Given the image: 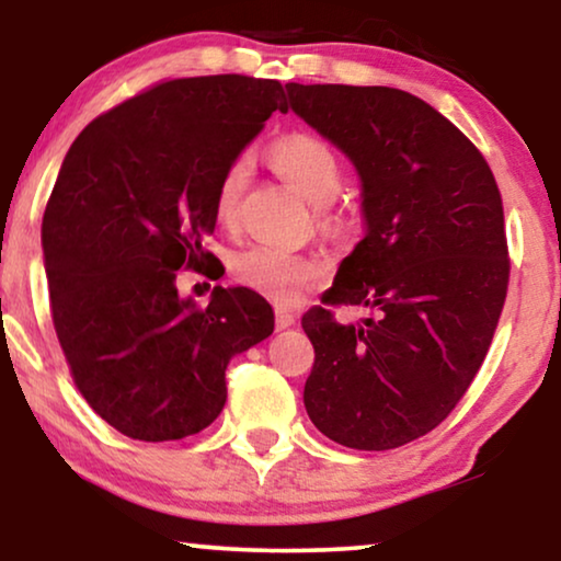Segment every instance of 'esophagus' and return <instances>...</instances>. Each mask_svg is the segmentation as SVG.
Returning a JSON list of instances; mask_svg holds the SVG:
<instances>
[{"label":"esophagus","mask_w":561,"mask_h":561,"mask_svg":"<svg viewBox=\"0 0 561 561\" xmlns=\"http://www.w3.org/2000/svg\"><path fill=\"white\" fill-rule=\"evenodd\" d=\"M294 321H296V317L290 311H286V309H275V327L278 329H288V327H294Z\"/></svg>","instance_id":"34e87169"}]
</instances>
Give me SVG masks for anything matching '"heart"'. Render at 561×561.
<instances>
[{
	"mask_svg": "<svg viewBox=\"0 0 561 561\" xmlns=\"http://www.w3.org/2000/svg\"><path fill=\"white\" fill-rule=\"evenodd\" d=\"M271 163L313 204H327L342 186V165L334 150L313 135H286L271 148ZM248 160H234L217 188V219L229 225L237 217L242 191L248 186ZM232 275L240 286L280 306L296 304L306 288L321 280L324 265L317 257L255 244L232 260Z\"/></svg>",
	"mask_w": 561,
	"mask_h": 561,
	"instance_id": "b5f03b06",
	"label": "heart"
}]
</instances>
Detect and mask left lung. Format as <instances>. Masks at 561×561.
Listing matches in <instances>:
<instances>
[{
	"mask_svg": "<svg viewBox=\"0 0 561 561\" xmlns=\"http://www.w3.org/2000/svg\"><path fill=\"white\" fill-rule=\"evenodd\" d=\"M286 91L359 175L365 237L324 304L375 311L363 324H340L321 306L304 313L317 352L306 413L342 447H403L449 416L493 342L508 288L501 191L480 150L409 91Z\"/></svg>",
	"mask_w": 561,
	"mask_h": 561,
	"instance_id": "obj_1",
	"label": "left lung"
}]
</instances>
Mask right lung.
<instances>
[{
	"label": "right lung",
	"mask_w": 561,
	"mask_h": 561,
	"mask_svg": "<svg viewBox=\"0 0 561 561\" xmlns=\"http://www.w3.org/2000/svg\"><path fill=\"white\" fill-rule=\"evenodd\" d=\"M275 110L278 81L196 76L96 117L66 152L43 217L53 324L76 388L129 439L198 434L227 403L229 359L273 334L250 288L181 298L175 273L217 275L204 250L221 175Z\"/></svg>",
	"instance_id": "1"
}]
</instances>
